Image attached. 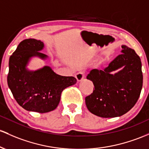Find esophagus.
Masks as SVG:
<instances>
[{"instance_id": "1", "label": "esophagus", "mask_w": 149, "mask_h": 149, "mask_svg": "<svg viewBox=\"0 0 149 149\" xmlns=\"http://www.w3.org/2000/svg\"><path fill=\"white\" fill-rule=\"evenodd\" d=\"M76 78L77 79L78 82H81V81H83L85 78V74L83 72H80V73H78L76 75Z\"/></svg>"}]
</instances>
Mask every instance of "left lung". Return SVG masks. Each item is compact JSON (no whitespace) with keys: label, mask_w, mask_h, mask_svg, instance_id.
I'll list each match as a JSON object with an SVG mask.
<instances>
[{"label":"left lung","mask_w":149,"mask_h":149,"mask_svg":"<svg viewBox=\"0 0 149 149\" xmlns=\"http://www.w3.org/2000/svg\"><path fill=\"white\" fill-rule=\"evenodd\" d=\"M122 48V54L103 71L93 69L87 76L95 90L86 97V104L98 117H120L134 106L140 96L143 86L141 58L127 46Z\"/></svg>","instance_id":"obj_1"}]
</instances>
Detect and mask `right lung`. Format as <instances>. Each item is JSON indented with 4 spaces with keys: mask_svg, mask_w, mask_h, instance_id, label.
<instances>
[{
    "mask_svg": "<svg viewBox=\"0 0 149 149\" xmlns=\"http://www.w3.org/2000/svg\"><path fill=\"white\" fill-rule=\"evenodd\" d=\"M43 42L27 39L19 44L9 59L8 85L17 102L27 111L45 113L57 107L62 91L76 84L73 76H62L45 66L36 71L27 68L32 57L45 60L47 55L41 53Z\"/></svg>",
    "mask_w": 149,
    "mask_h": 149,
    "instance_id": "obj_1",
    "label": "right lung"
}]
</instances>
